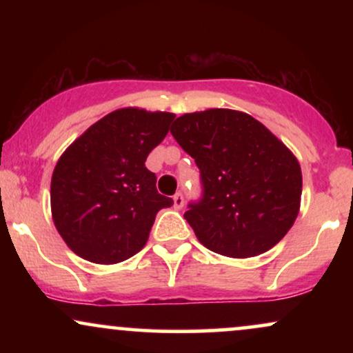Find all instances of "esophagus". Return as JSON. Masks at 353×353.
Instances as JSON below:
<instances>
[{"label":"esophagus","mask_w":353,"mask_h":353,"mask_svg":"<svg viewBox=\"0 0 353 353\" xmlns=\"http://www.w3.org/2000/svg\"><path fill=\"white\" fill-rule=\"evenodd\" d=\"M172 201H174V208L181 209L182 205H184V196H182V192H177L176 196L172 197Z\"/></svg>","instance_id":"esophagus-1"}]
</instances>
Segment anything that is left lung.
<instances>
[{"label":"left lung","instance_id":"left-lung-1","mask_svg":"<svg viewBox=\"0 0 353 353\" xmlns=\"http://www.w3.org/2000/svg\"><path fill=\"white\" fill-rule=\"evenodd\" d=\"M171 134L201 171L204 194L184 217L202 245L247 259L282 241L301 209L302 171L279 137L234 109L182 114Z\"/></svg>","mask_w":353,"mask_h":353}]
</instances>
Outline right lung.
<instances>
[{"instance_id": "1", "label": "right lung", "mask_w": 353, "mask_h": 353, "mask_svg": "<svg viewBox=\"0 0 353 353\" xmlns=\"http://www.w3.org/2000/svg\"><path fill=\"white\" fill-rule=\"evenodd\" d=\"M176 114L123 108L109 112L61 154L51 177V214L79 257L117 264L139 252L156 214L174 204L145 168Z\"/></svg>"}]
</instances>
